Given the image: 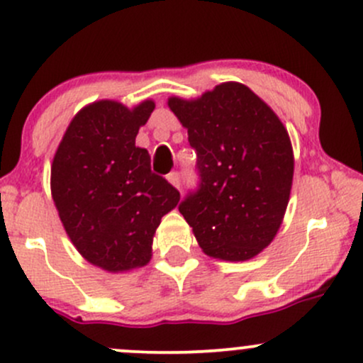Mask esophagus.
Instances as JSON below:
<instances>
[{
	"instance_id": "obj_1",
	"label": "esophagus",
	"mask_w": 363,
	"mask_h": 363,
	"mask_svg": "<svg viewBox=\"0 0 363 363\" xmlns=\"http://www.w3.org/2000/svg\"><path fill=\"white\" fill-rule=\"evenodd\" d=\"M167 181L170 182V184H172L174 187H177V189H181V186H182V182H181V174L177 172H170V174H167Z\"/></svg>"
}]
</instances>
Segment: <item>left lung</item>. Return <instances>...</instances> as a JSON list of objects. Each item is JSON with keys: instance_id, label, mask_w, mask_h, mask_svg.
Wrapping results in <instances>:
<instances>
[{"instance_id": "1", "label": "left lung", "mask_w": 363, "mask_h": 363, "mask_svg": "<svg viewBox=\"0 0 363 363\" xmlns=\"http://www.w3.org/2000/svg\"><path fill=\"white\" fill-rule=\"evenodd\" d=\"M196 150L198 189L179 205L199 247L225 261H247L268 247L289 205L294 152L278 116L237 82L196 101L169 99Z\"/></svg>"}]
</instances>
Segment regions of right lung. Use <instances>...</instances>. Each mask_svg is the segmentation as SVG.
Here are the masks:
<instances>
[{
  "instance_id": "right-lung-1",
  "label": "right lung",
  "mask_w": 363,
  "mask_h": 363,
  "mask_svg": "<svg viewBox=\"0 0 363 363\" xmlns=\"http://www.w3.org/2000/svg\"><path fill=\"white\" fill-rule=\"evenodd\" d=\"M153 109V101L83 107L52 160L51 193L66 234L86 261L111 273L147 264L162 216L181 199L135 145Z\"/></svg>"
}]
</instances>
